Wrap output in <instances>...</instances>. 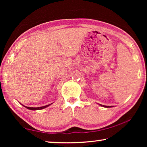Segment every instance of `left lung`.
Here are the masks:
<instances>
[{
	"label": "left lung",
	"instance_id": "left-lung-1",
	"mask_svg": "<svg viewBox=\"0 0 147 147\" xmlns=\"http://www.w3.org/2000/svg\"><path fill=\"white\" fill-rule=\"evenodd\" d=\"M100 106L104 107V108H111V107H113V106H104V105H101V104H100Z\"/></svg>",
	"mask_w": 147,
	"mask_h": 147
}]
</instances>
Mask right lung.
Instances as JSON below:
<instances>
[{
    "instance_id": "add662e5",
    "label": "right lung",
    "mask_w": 147,
    "mask_h": 147,
    "mask_svg": "<svg viewBox=\"0 0 147 147\" xmlns=\"http://www.w3.org/2000/svg\"><path fill=\"white\" fill-rule=\"evenodd\" d=\"M52 104H53V103H52ZM52 104H48V105H47V106H41V107H38V108H34V107H33V108H32V107H28V106H24L22 104H22V105H23V106L25 107L26 108L28 109H30V110H38V109H43L44 108H47V107H49L50 105H51Z\"/></svg>"
}]
</instances>
